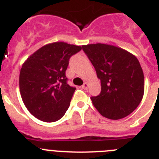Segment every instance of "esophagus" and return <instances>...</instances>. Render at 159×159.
<instances>
[{
  "mask_svg": "<svg viewBox=\"0 0 159 159\" xmlns=\"http://www.w3.org/2000/svg\"><path fill=\"white\" fill-rule=\"evenodd\" d=\"M82 88H83V89H84V90L88 89V83H84V84L82 85Z\"/></svg>",
  "mask_w": 159,
  "mask_h": 159,
  "instance_id": "1",
  "label": "esophagus"
}]
</instances>
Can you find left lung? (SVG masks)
I'll use <instances>...</instances> for the list:
<instances>
[{
    "label": "left lung",
    "mask_w": 159,
    "mask_h": 159,
    "mask_svg": "<svg viewBox=\"0 0 159 159\" xmlns=\"http://www.w3.org/2000/svg\"><path fill=\"white\" fill-rule=\"evenodd\" d=\"M83 50L100 80L101 92L91 97L103 117L120 119L129 116L141 102L144 94V75L134 55L105 43L83 45Z\"/></svg>",
    "instance_id": "8db88e82"
}]
</instances>
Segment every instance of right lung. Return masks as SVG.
<instances>
[{
  "label": "right lung",
  "instance_id": "obj_1",
  "mask_svg": "<svg viewBox=\"0 0 159 159\" xmlns=\"http://www.w3.org/2000/svg\"><path fill=\"white\" fill-rule=\"evenodd\" d=\"M81 49L55 42L38 49L24 63L20 92L25 107L36 119L52 123L64 116L75 90L67 84L66 70L71 56Z\"/></svg>",
  "mask_w": 159,
  "mask_h": 159
}]
</instances>
